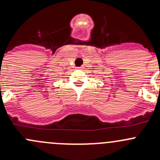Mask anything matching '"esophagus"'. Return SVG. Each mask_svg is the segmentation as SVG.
I'll use <instances>...</instances> for the list:
<instances>
[{"label":"esophagus","instance_id":"esophagus-1","mask_svg":"<svg viewBox=\"0 0 160 160\" xmlns=\"http://www.w3.org/2000/svg\"><path fill=\"white\" fill-rule=\"evenodd\" d=\"M78 68L79 69H82V68H83V67H78Z\"/></svg>","mask_w":160,"mask_h":160}]
</instances>
